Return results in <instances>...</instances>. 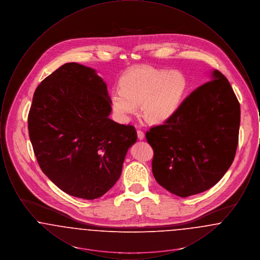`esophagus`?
I'll return each instance as SVG.
<instances>
[{"label":"esophagus","mask_w":260,"mask_h":260,"mask_svg":"<svg viewBox=\"0 0 260 260\" xmlns=\"http://www.w3.org/2000/svg\"><path fill=\"white\" fill-rule=\"evenodd\" d=\"M144 133L142 132V131H140V129H138L137 131V137H138V139H140V140H142V139H144Z\"/></svg>","instance_id":"obj_1"}]
</instances>
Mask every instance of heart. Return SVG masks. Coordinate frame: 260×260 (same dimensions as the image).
<instances>
[{
    "label": "heart",
    "mask_w": 260,
    "mask_h": 260,
    "mask_svg": "<svg viewBox=\"0 0 260 260\" xmlns=\"http://www.w3.org/2000/svg\"><path fill=\"white\" fill-rule=\"evenodd\" d=\"M187 90L188 82L181 72L139 66L122 77L121 88L113 89L112 108L121 121L126 122L141 103L142 116L159 124L179 109Z\"/></svg>",
    "instance_id": "obj_1"
}]
</instances>
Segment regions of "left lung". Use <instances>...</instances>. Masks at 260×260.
I'll return each mask as SVG.
<instances>
[{
	"mask_svg": "<svg viewBox=\"0 0 260 260\" xmlns=\"http://www.w3.org/2000/svg\"><path fill=\"white\" fill-rule=\"evenodd\" d=\"M240 121L233 88L214 70L211 80L192 91L173 116L146 132L157 182L182 198L215 185L234 161Z\"/></svg>",
	"mask_w": 260,
	"mask_h": 260,
	"instance_id": "1",
	"label": "left lung"
}]
</instances>
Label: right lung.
Instances as JSON below:
<instances>
[{
    "label": "right lung",
    "mask_w": 260,
    "mask_h": 260,
    "mask_svg": "<svg viewBox=\"0 0 260 260\" xmlns=\"http://www.w3.org/2000/svg\"><path fill=\"white\" fill-rule=\"evenodd\" d=\"M111 99L95 70L66 63L38 86L28 115L38 164L63 192L93 200L119 179L136 127L109 118Z\"/></svg>",
    "instance_id": "add662e5"
}]
</instances>
